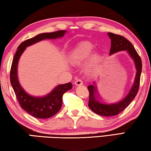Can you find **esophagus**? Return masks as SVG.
<instances>
[{"instance_id": "obj_1", "label": "esophagus", "mask_w": 151, "mask_h": 151, "mask_svg": "<svg viewBox=\"0 0 151 151\" xmlns=\"http://www.w3.org/2000/svg\"><path fill=\"white\" fill-rule=\"evenodd\" d=\"M75 84L76 86H81V85H83V81L81 80V79H76Z\"/></svg>"}]
</instances>
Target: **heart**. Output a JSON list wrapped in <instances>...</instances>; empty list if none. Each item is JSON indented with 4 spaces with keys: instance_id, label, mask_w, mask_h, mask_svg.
<instances>
[{
    "instance_id": "heart-1",
    "label": "heart",
    "mask_w": 151,
    "mask_h": 151,
    "mask_svg": "<svg viewBox=\"0 0 151 151\" xmlns=\"http://www.w3.org/2000/svg\"><path fill=\"white\" fill-rule=\"evenodd\" d=\"M94 51L93 45L89 42L82 43L76 47L71 52L70 56V63L74 65H80L85 62L93 55ZM102 60L100 54L96 53L91 57L86 66V70L88 73L96 72L99 67Z\"/></svg>"
}]
</instances>
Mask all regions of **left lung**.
I'll return each instance as SVG.
<instances>
[{
    "label": "left lung",
    "instance_id": "obj_1",
    "mask_svg": "<svg viewBox=\"0 0 151 151\" xmlns=\"http://www.w3.org/2000/svg\"><path fill=\"white\" fill-rule=\"evenodd\" d=\"M108 35L111 40L110 55H113L119 51L126 50L130 57L134 61L137 72L133 85L130 89L129 93L124 99L116 103L107 104L99 100L96 95V88L94 82L88 86L89 91L88 107L96 114L104 116L117 115L131 104L139 91L140 74L142 71L141 59L131 42L121 35H115L112 32H108Z\"/></svg>",
    "mask_w": 151,
    "mask_h": 151
}]
</instances>
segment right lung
Listing matches in <instances>:
<instances>
[{
    "mask_svg": "<svg viewBox=\"0 0 151 151\" xmlns=\"http://www.w3.org/2000/svg\"><path fill=\"white\" fill-rule=\"evenodd\" d=\"M66 30H58L54 32L42 33L28 39L20 44L16 52L10 73L12 88L16 94L18 102L24 111L37 119H48L60 111L63 104V96L73 87L71 83L56 86L53 90L42 96H35L27 93L19 83L18 78V64L26 48L45 39H57L65 35Z\"/></svg>",
    "mask_w": 151,
    "mask_h": 151,
    "instance_id": "right-lung-1",
    "label": "right lung"
}]
</instances>
